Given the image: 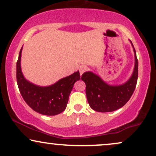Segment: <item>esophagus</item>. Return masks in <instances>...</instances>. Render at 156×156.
<instances>
[{"label": "esophagus", "mask_w": 156, "mask_h": 156, "mask_svg": "<svg viewBox=\"0 0 156 156\" xmlns=\"http://www.w3.org/2000/svg\"><path fill=\"white\" fill-rule=\"evenodd\" d=\"M88 70V67L86 66H80L79 67V72L80 75H83V73H84L85 72L87 71Z\"/></svg>", "instance_id": "1"}]
</instances>
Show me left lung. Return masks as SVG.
<instances>
[{"mask_svg":"<svg viewBox=\"0 0 156 156\" xmlns=\"http://www.w3.org/2000/svg\"><path fill=\"white\" fill-rule=\"evenodd\" d=\"M135 53V68L132 76L127 82L119 86H110L97 75L86 72L81 80L86 83V94L92 109L98 112H110L119 109L129 101L135 89L138 76V60Z\"/></svg>","mask_w":156,"mask_h":156,"instance_id":"left-lung-1","label":"left lung"}]
</instances>
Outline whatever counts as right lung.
<instances>
[{"label": "right lung", "mask_w": 156, "mask_h": 156, "mask_svg": "<svg viewBox=\"0 0 156 156\" xmlns=\"http://www.w3.org/2000/svg\"><path fill=\"white\" fill-rule=\"evenodd\" d=\"M21 51L22 48L16 62V80L23 100L34 111L44 115H57L63 112L74 83L80 80L79 71L62 78L51 86H36L26 80L23 76L21 69Z\"/></svg>", "instance_id": "obj_1"}]
</instances>
